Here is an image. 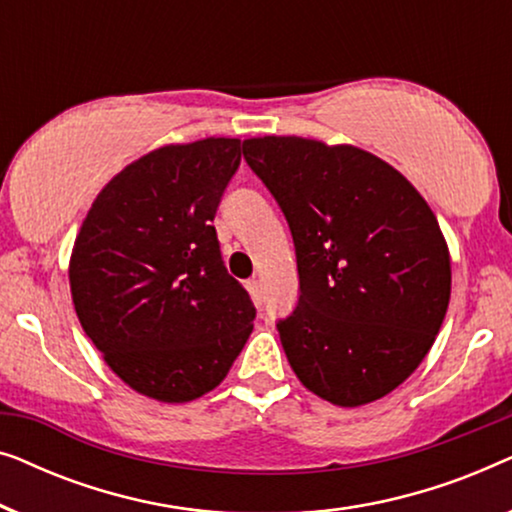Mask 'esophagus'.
<instances>
[{
  "label": "esophagus",
  "mask_w": 512,
  "mask_h": 512,
  "mask_svg": "<svg viewBox=\"0 0 512 512\" xmlns=\"http://www.w3.org/2000/svg\"><path fill=\"white\" fill-rule=\"evenodd\" d=\"M247 289H249V296H251V300H254L256 305H261V300H263L261 282H258V279H249V282H247Z\"/></svg>",
  "instance_id": "1"
}]
</instances>
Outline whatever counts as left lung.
Wrapping results in <instances>:
<instances>
[{
	"instance_id": "obj_1",
	"label": "left lung",
	"mask_w": 512,
	"mask_h": 512,
	"mask_svg": "<svg viewBox=\"0 0 512 512\" xmlns=\"http://www.w3.org/2000/svg\"><path fill=\"white\" fill-rule=\"evenodd\" d=\"M242 151L296 244L298 307L277 324L293 373L340 408L391 394L429 354L450 305L452 258L429 202L352 144L265 135Z\"/></svg>"
}]
</instances>
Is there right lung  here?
<instances>
[{
	"instance_id": "obj_1",
	"label": "right lung",
	"mask_w": 512,
	"mask_h": 512,
	"mask_svg": "<svg viewBox=\"0 0 512 512\" xmlns=\"http://www.w3.org/2000/svg\"><path fill=\"white\" fill-rule=\"evenodd\" d=\"M242 142L165 144L97 193L76 233V317L132 391L188 403L226 380L256 307L221 261L212 226Z\"/></svg>"
}]
</instances>
